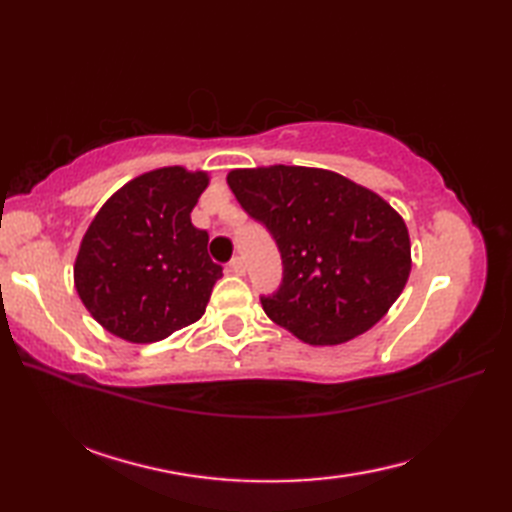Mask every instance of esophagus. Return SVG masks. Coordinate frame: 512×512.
<instances>
[{
    "mask_svg": "<svg viewBox=\"0 0 512 512\" xmlns=\"http://www.w3.org/2000/svg\"><path fill=\"white\" fill-rule=\"evenodd\" d=\"M228 270H231V273H235V275H244L246 273V264H244V259L239 257V255H235L231 262H228Z\"/></svg>",
    "mask_w": 512,
    "mask_h": 512,
    "instance_id": "1",
    "label": "esophagus"
}]
</instances>
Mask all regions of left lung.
<instances>
[{
	"instance_id": "left-lung-1",
	"label": "left lung",
	"mask_w": 512,
	"mask_h": 512,
	"mask_svg": "<svg viewBox=\"0 0 512 512\" xmlns=\"http://www.w3.org/2000/svg\"><path fill=\"white\" fill-rule=\"evenodd\" d=\"M242 209L281 255V284L262 308L310 345L354 339L385 317L411 270L402 217L339 173L308 167L228 173Z\"/></svg>"
}]
</instances>
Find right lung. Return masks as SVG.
I'll list each match as a JSON object with an SVG mask.
<instances>
[{
    "label": "right lung",
    "instance_id": "right-lung-1",
    "mask_svg": "<svg viewBox=\"0 0 512 512\" xmlns=\"http://www.w3.org/2000/svg\"><path fill=\"white\" fill-rule=\"evenodd\" d=\"M206 173L165 167L127 182L96 213L74 264V286L107 332L156 343L198 321L222 266L191 211Z\"/></svg>",
    "mask_w": 512,
    "mask_h": 512
}]
</instances>
